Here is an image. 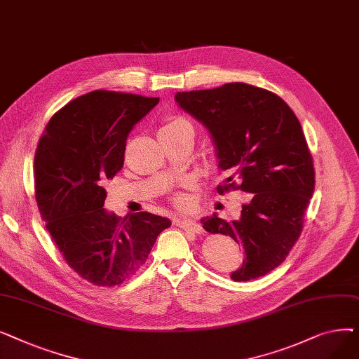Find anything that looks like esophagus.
<instances>
[{"instance_id": "obj_1", "label": "esophagus", "mask_w": 359, "mask_h": 359, "mask_svg": "<svg viewBox=\"0 0 359 359\" xmlns=\"http://www.w3.org/2000/svg\"><path fill=\"white\" fill-rule=\"evenodd\" d=\"M175 224L179 225L180 229L189 230V231L196 233V234H202V233H203V227H202V225H201L199 222H196V221H192V219H184V218L182 219V218H177V219H175Z\"/></svg>"}]
</instances>
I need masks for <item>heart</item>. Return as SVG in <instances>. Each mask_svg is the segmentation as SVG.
I'll return each instance as SVG.
<instances>
[{"instance_id":"1","label":"heart","mask_w":359,"mask_h":359,"mask_svg":"<svg viewBox=\"0 0 359 359\" xmlns=\"http://www.w3.org/2000/svg\"><path fill=\"white\" fill-rule=\"evenodd\" d=\"M183 129L189 130L194 134V126H192L189 119H186L184 116H170V118L165 119L164 125L161 126L160 134H165V132H175V130H183ZM175 202L179 206H186L187 202H189V199H187V196L179 194V195H176Z\"/></svg>"}]
</instances>
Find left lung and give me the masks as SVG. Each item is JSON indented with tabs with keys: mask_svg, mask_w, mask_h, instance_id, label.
I'll list each match as a JSON object with an SVG mask.
<instances>
[{
	"mask_svg": "<svg viewBox=\"0 0 359 359\" xmlns=\"http://www.w3.org/2000/svg\"><path fill=\"white\" fill-rule=\"evenodd\" d=\"M175 100L208 129L218 167L229 172L218 194L240 189L252 195L237 219L214 212L202 218L203 229L243 244L246 257L231 279L269 273L298 240L314 192L313 158L299 121L276 94L244 83L177 91Z\"/></svg>",
	"mask_w": 359,
	"mask_h": 359,
	"instance_id": "left-lung-1",
	"label": "left lung"
}]
</instances>
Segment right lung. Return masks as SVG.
Here are the masks:
<instances>
[{"label": "right lung", "mask_w": 359, "mask_h": 359, "mask_svg": "<svg viewBox=\"0 0 359 359\" xmlns=\"http://www.w3.org/2000/svg\"><path fill=\"white\" fill-rule=\"evenodd\" d=\"M158 97L96 90L50 118L34 154L41 215L68 265L99 287H115L145 263L158 234L172 225L149 212L123 219L103 208V183L123 165L129 132Z\"/></svg>", "instance_id": "add662e5"}]
</instances>
